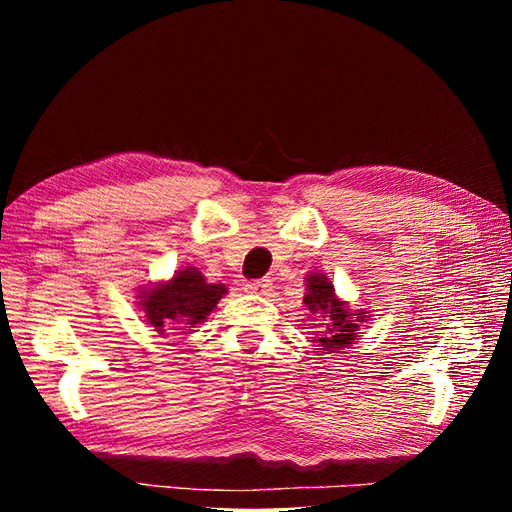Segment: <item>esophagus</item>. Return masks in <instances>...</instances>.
<instances>
[{"label":"esophagus","mask_w":512,"mask_h":512,"mask_svg":"<svg viewBox=\"0 0 512 512\" xmlns=\"http://www.w3.org/2000/svg\"><path fill=\"white\" fill-rule=\"evenodd\" d=\"M273 290L271 280H256V282H247L245 292L250 294H269Z\"/></svg>","instance_id":"34e87169"}]
</instances>
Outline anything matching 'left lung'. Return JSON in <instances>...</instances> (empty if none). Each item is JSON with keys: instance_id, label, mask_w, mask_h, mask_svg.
Listing matches in <instances>:
<instances>
[{"instance_id": "obj_1", "label": "left lung", "mask_w": 512, "mask_h": 512, "mask_svg": "<svg viewBox=\"0 0 512 512\" xmlns=\"http://www.w3.org/2000/svg\"><path fill=\"white\" fill-rule=\"evenodd\" d=\"M307 292L303 297L305 309L309 316L329 318L327 335L316 337V342L324 354L339 352L348 348L356 337H359V327L367 320L363 309L359 312H350V305L346 301H339L331 280L324 273H309L305 277ZM322 333V331H320Z\"/></svg>"}]
</instances>
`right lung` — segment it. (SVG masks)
Instances as JSON below:
<instances>
[{
  "mask_svg": "<svg viewBox=\"0 0 512 512\" xmlns=\"http://www.w3.org/2000/svg\"><path fill=\"white\" fill-rule=\"evenodd\" d=\"M226 292L224 284H209L198 269L183 267L173 280L145 286L138 305L153 331H190L207 320Z\"/></svg>",
  "mask_w": 512,
  "mask_h": 512,
  "instance_id": "1",
  "label": "right lung"
}]
</instances>
